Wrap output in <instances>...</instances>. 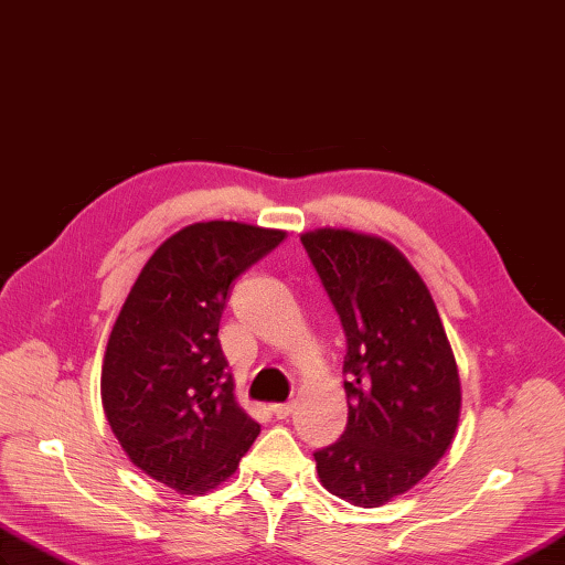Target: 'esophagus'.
<instances>
[{"label": "esophagus", "mask_w": 565, "mask_h": 565, "mask_svg": "<svg viewBox=\"0 0 565 565\" xmlns=\"http://www.w3.org/2000/svg\"><path fill=\"white\" fill-rule=\"evenodd\" d=\"M292 408H295L292 404H273V406H270L273 416H275V418H280V420H285L287 416H290Z\"/></svg>", "instance_id": "obj_1"}]
</instances>
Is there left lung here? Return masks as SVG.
Here are the masks:
<instances>
[{"mask_svg":"<svg viewBox=\"0 0 565 565\" xmlns=\"http://www.w3.org/2000/svg\"><path fill=\"white\" fill-rule=\"evenodd\" d=\"M302 244L341 317L348 425L315 452L329 493L380 508L411 491L455 440L459 370L428 285L380 236L315 230Z\"/></svg>","mask_w":565,"mask_h":565,"instance_id":"left-lung-1","label":"left lung"}]
</instances>
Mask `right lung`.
I'll use <instances>...</instances> for the list:
<instances>
[{"label": "right lung", "mask_w": 565, "mask_h": 565, "mask_svg": "<svg viewBox=\"0 0 565 565\" xmlns=\"http://www.w3.org/2000/svg\"><path fill=\"white\" fill-rule=\"evenodd\" d=\"M285 239L244 222H195L161 244L108 335L102 401L137 469L183 495L224 483L260 433L236 404L220 345L230 285Z\"/></svg>", "instance_id": "add662e5"}]
</instances>
